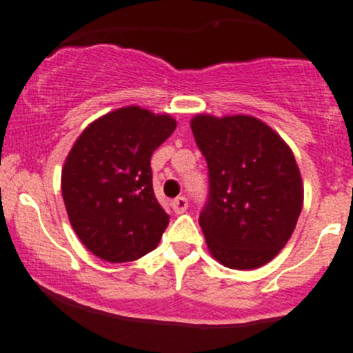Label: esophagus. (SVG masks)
I'll return each mask as SVG.
<instances>
[{
	"label": "esophagus",
	"mask_w": 353,
	"mask_h": 353,
	"mask_svg": "<svg viewBox=\"0 0 353 353\" xmlns=\"http://www.w3.org/2000/svg\"><path fill=\"white\" fill-rule=\"evenodd\" d=\"M172 210H174V213H177V215H181V213L186 212V210H188V199L184 196H179V198L174 199Z\"/></svg>",
	"instance_id": "1"
}]
</instances>
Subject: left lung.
Here are the masks:
<instances>
[{
  "label": "left lung",
  "mask_w": 353,
  "mask_h": 353,
  "mask_svg": "<svg viewBox=\"0 0 353 353\" xmlns=\"http://www.w3.org/2000/svg\"><path fill=\"white\" fill-rule=\"evenodd\" d=\"M191 130L208 163L210 196L199 227L210 254L232 270L266 265L294 234L304 201L290 147L244 114H196Z\"/></svg>",
  "instance_id": "1"
}]
</instances>
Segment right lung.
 <instances>
[{"instance_id":"obj_1","label":"right lung","mask_w":353,"mask_h":353,"mask_svg":"<svg viewBox=\"0 0 353 353\" xmlns=\"http://www.w3.org/2000/svg\"><path fill=\"white\" fill-rule=\"evenodd\" d=\"M169 114L126 105L88 124L68 154L61 193L71 227L92 254L134 261L159 245L169 215L152 186V154L174 133Z\"/></svg>"}]
</instances>
